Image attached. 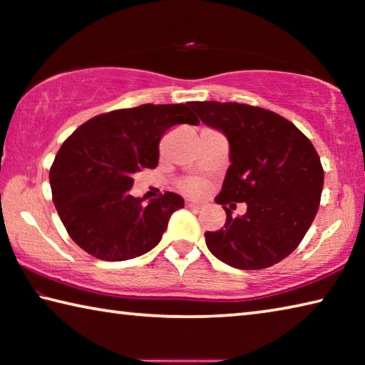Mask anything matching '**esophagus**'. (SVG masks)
<instances>
[{
	"label": "esophagus",
	"mask_w": 365,
	"mask_h": 365,
	"mask_svg": "<svg viewBox=\"0 0 365 365\" xmlns=\"http://www.w3.org/2000/svg\"><path fill=\"white\" fill-rule=\"evenodd\" d=\"M185 206L190 207V209H200L201 207V202L191 200V197H187V200H185Z\"/></svg>",
	"instance_id": "34e87169"
}]
</instances>
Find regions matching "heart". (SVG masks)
Returning <instances> with one entry per match:
<instances>
[{
    "mask_svg": "<svg viewBox=\"0 0 365 365\" xmlns=\"http://www.w3.org/2000/svg\"><path fill=\"white\" fill-rule=\"evenodd\" d=\"M183 190L188 191V193H200V191L202 190V185L200 182H187L183 185Z\"/></svg>",
    "mask_w": 365,
    "mask_h": 365,
    "instance_id": "obj_1",
    "label": "heart"
}]
</instances>
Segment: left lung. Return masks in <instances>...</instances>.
<instances>
[{
  "mask_svg": "<svg viewBox=\"0 0 365 365\" xmlns=\"http://www.w3.org/2000/svg\"><path fill=\"white\" fill-rule=\"evenodd\" d=\"M202 123L224 133L230 165L215 202L227 220L206 232V245L235 269L270 267L298 248L316 217L324 187L320 158L285 117L238 103L191 101ZM235 202L247 212L233 218ZM229 207H226V205Z\"/></svg>",
  "mask_w": 365,
  "mask_h": 365,
  "instance_id": "1",
  "label": "left lung"
}]
</instances>
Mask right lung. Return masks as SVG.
<instances>
[{
	"label": "right lung",
	"mask_w": 365,
	"mask_h": 365,
	"mask_svg": "<svg viewBox=\"0 0 365 365\" xmlns=\"http://www.w3.org/2000/svg\"><path fill=\"white\" fill-rule=\"evenodd\" d=\"M178 123L197 125L187 104H143L110 110L80 125L49 170L53 201L67 233L101 261H127L151 251L183 207L172 191L145 201L130 195L133 175L159 163V141Z\"/></svg>",
	"instance_id": "right-lung-1"
}]
</instances>
